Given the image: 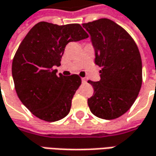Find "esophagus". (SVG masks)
Masks as SVG:
<instances>
[{
  "label": "esophagus",
  "mask_w": 156,
  "mask_h": 156,
  "mask_svg": "<svg viewBox=\"0 0 156 156\" xmlns=\"http://www.w3.org/2000/svg\"><path fill=\"white\" fill-rule=\"evenodd\" d=\"M81 80H82V83H86V78H81Z\"/></svg>",
  "instance_id": "esophagus-1"
}]
</instances>
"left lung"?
Listing matches in <instances>:
<instances>
[{
  "label": "left lung",
  "mask_w": 156,
  "mask_h": 156,
  "mask_svg": "<svg viewBox=\"0 0 156 156\" xmlns=\"http://www.w3.org/2000/svg\"><path fill=\"white\" fill-rule=\"evenodd\" d=\"M83 27L90 36L95 64L102 67L99 81H88L94 88L90 110L102 119H115L129 110L141 90L140 52L131 36L111 20H97Z\"/></svg>",
  "instance_id": "1"
}]
</instances>
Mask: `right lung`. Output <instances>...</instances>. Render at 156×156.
I'll list each match as a JSON object with an SVG mask.
<instances>
[{"label":"right lung","mask_w":156,"mask_h":156,"mask_svg":"<svg viewBox=\"0 0 156 156\" xmlns=\"http://www.w3.org/2000/svg\"><path fill=\"white\" fill-rule=\"evenodd\" d=\"M88 38L79 24H36L26 35L14 55L12 75L21 103L38 118L56 122L68 115L72 99L81 84L77 74L58 75L69 42Z\"/></svg>","instance_id":"right-lung-1"}]
</instances>
